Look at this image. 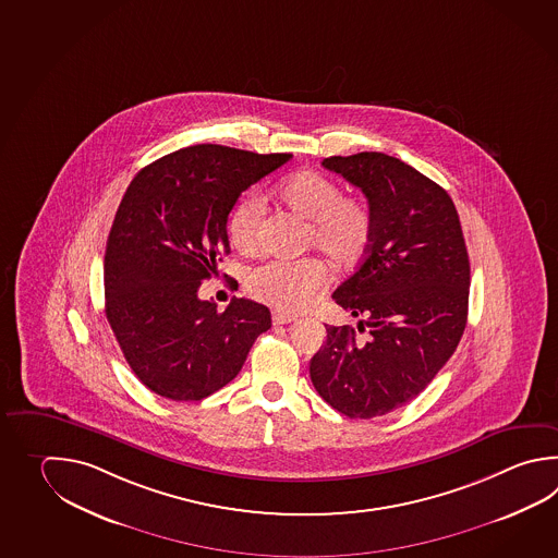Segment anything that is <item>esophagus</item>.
Wrapping results in <instances>:
<instances>
[{"label": "esophagus", "mask_w": 558, "mask_h": 558, "mask_svg": "<svg viewBox=\"0 0 558 558\" xmlns=\"http://www.w3.org/2000/svg\"><path fill=\"white\" fill-rule=\"evenodd\" d=\"M296 316H290V314H282V312H274L272 322L276 326H282V324H292L296 322Z\"/></svg>", "instance_id": "1"}]
</instances>
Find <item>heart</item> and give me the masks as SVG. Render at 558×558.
I'll return each mask as SVG.
<instances>
[{
	"mask_svg": "<svg viewBox=\"0 0 558 558\" xmlns=\"http://www.w3.org/2000/svg\"><path fill=\"white\" fill-rule=\"evenodd\" d=\"M276 196L307 222L306 248H318L336 270H350L364 260L374 240V213L362 198L345 196L340 184L316 171H300L276 186ZM262 201L244 194L227 220L230 244L251 254L260 242ZM326 284V268L316 258L264 262L246 274L252 298L282 312L306 310Z\"/></svg>",
	"mask_w": 558,
	"mask_h": 558,
	"instance_id": "1",
	"label": "heart"
}]
</instances>
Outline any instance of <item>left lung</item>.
<instances>
[{"label":"left lung","instance_id":"1","mask_svg":"<svg viewBox=\"0 0 558 558\" xmlns=\"http://www.w3.org/2000/svg\"><path fill=\"white\" fill-rule=\"evenodd\" d=\"M322 165L365 194L376 228L364 260L331 296L369 336L326 326L310 377L333 410L372 420L417 398L456 352L466 324L469 254L451 196L403 160L357 153Z\"/></svg>","mask_w":558,"mask_h":558}]
</instances>
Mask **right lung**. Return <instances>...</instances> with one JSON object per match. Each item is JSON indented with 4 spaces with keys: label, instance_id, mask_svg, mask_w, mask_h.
<instances>
[{
    "label": "right lung",
    "instance_id": "add662e5",
    "mask_svg": "<svg viewBox=\"0 0 558 558\" xmlns=\"http://www.w3.org/2000/svg\"><path fill=\"white\" fill-rule=\"evenodd\" d=\"M292 159L222 145L174 150L137 172L105 251V314L126 364L160 398L198 401L239 376L270 310L232 298L220 314L198 288L230 252L240 194Z\"/></svg>",
    "mask_w": 558,
    "mask_h": 558
}]
</instances>
